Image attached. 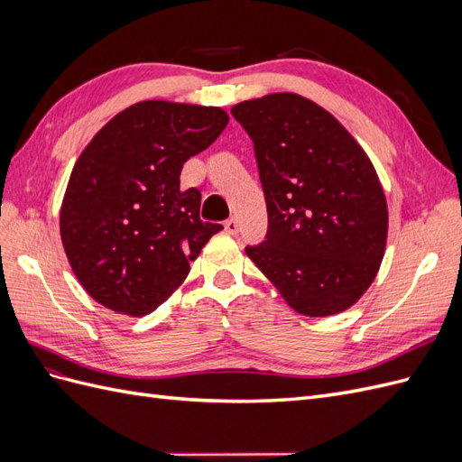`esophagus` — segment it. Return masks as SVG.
<instances>
[{
    "label": "esophagus",
    "instance_id": "obj_1",
    "mask_svg": "<svg viewBox=\"0 0 462 462\" xmlns=\"http://www.w3.org/2000/svg\"><path fill=\"white\" fill-rule=\"evenodd\" d=\"M226 231H227L229 235H236V233H239V221H236L235 217L227 219V221H226Z\"/></svg>",
    "mask_w": 462,
    "mask_h": 462
}]
</instances>
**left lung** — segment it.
Returning a JSON list of instances; mask_svg holds the SVG:
<instances>
[{"instance_id":"1","label":"left lung","mask_w":462,"mask_h":462,"mask_svg":"<svg viewBox=\"0 0 462 462\" xmlns=\"http://www.w3.org/2000/svg\"><path fill=\"white\" fill-rule=\"evenodd\" d=\"M253 138L268 208L265 241L246 254L297 312L353 306L380 270L387 202L366 152L324 107L299 94L236 104Z\"/></svg>"}]
</instances>
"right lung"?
<instances>
[{
  "mask_svg": "<svg viewBox=\"0 0 462 462\" xmlns=\"http://www.w3.org/2000/svg\"><path fill=\"white\" fill-rule=\"evenodd\" d=\"M219 107L138 102L77 160L60 214L69 263L106 309L144 316L185 282L219 223L200 219V190H180L183 163L227 127Z\"/></svg>",
  "mask_w": 462,
  "mask_h": 462,
  "instance_id": "right-lung-1",
  "label": "right lung"
}]
</instances>
